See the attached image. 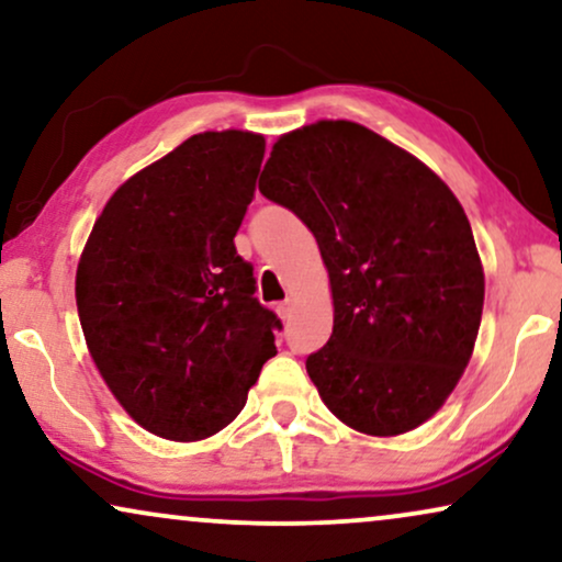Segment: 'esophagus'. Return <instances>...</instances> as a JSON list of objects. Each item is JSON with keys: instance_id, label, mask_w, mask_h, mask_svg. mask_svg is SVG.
I'll return each mask as SVG.
<instances>
[{"instance_id": "esophagus-1", "label": "esophagus", "mask_w": 562, "mask_h": 562, "mask_svg": "<svg viewBox=\"0 0 562 562\" xmlns=\"http://www.w3.org/2000/svg\"><path fill=\"white\" fill-rule=\"evenodd\" d=\"M277 314H280L282 322H288V318L293 316V301H282L280 305H277Z\"/></svg>"}]
</instances>
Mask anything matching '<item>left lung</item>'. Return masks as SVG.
<instances>
[{
    "label": "left lung",
    "mask_w": 562,
    "mask_h": 562,
    "mask_svg": "<svg viewBox=\"0 0 562 562\" xmlns=\"http://www.w3.org/2000/svg\"><path fill=\"white\" fill-rule=\"evenodd\" d=\"M259 191L308 225L329 269L334 329L305 360L326 407L368 436L423 425L470 363L485 301L459 199L355 122L277 139Z\"/></svg>",
    "instance_id": "8db88e82"
}]
</instances>
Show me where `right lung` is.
I'll list each match as a JSON object with an SVG mask.
<instances>
[{
    "mask_svg": "<svg viewBox=\"0 0 562 562\" xmlns=\"http://www.w3.org/2000/svg\"><path fill=\"white\" fill-rule=\"evenodd\" d=\"M261 158V134H194L116 189L77 265L92 360L132 420L160 438L223 430L277 355L282 324L233 244Z\"/></svg>",
    "mask_w": 562,
    "mask_h": 562,
    "instance_id": "1",
    "label": "right lung"
}]
</instances>
